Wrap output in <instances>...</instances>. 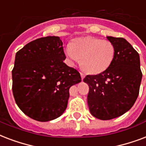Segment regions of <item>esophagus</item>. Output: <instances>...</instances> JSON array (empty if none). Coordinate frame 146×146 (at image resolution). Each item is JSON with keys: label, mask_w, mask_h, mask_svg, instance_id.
Instances as JSON below:
<instances>
[{"label": "esophagus", "mask_w": 146, "mask_h": 146, "mask_svg": "<svg viewBox=\"0 0 146 146\" xmlns=\"http://www.w3.org/2000/svg\"><path fill=\"white\" fill-rule=\"evenodd\" d=\"M80 76H81V78H82V80H83V79L85 78V76H86L85 73H82V72H80Z\"/></svg>", "instance_id": "obj_1"}]
</instances>
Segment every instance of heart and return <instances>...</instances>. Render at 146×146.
Masks as SVG:
<instances>
[{
  "mask_svg": "<svg viewBox=\"0 0 146 146\" xmlns=\"http://www.w3.org/2000/svg\"><path fill=\"white\" fill-rule=\"evenodd\" d=\"M114 54V47L111 42L91 36L76 38L66 48L70 60L73 63L81 59V66L91 74L106 70L112 64Z\"/></svg>",
  "mask_w": 146,
  "mask_h": 146,
  "instance_id": "obj_1",
  "label": "heart"
}]
</instances>
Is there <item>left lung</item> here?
<instances>
[{
    "label": "left lung",
    "instance_id": "left-lung-1",
    "mask_svg": "<svg viewBox=\"0 0 146 146\" xmlns=\"http://www.w3.org/2000/svg\"><path fill=\"white\" fill-rule=\"evenodd\" d=\"M115 50L112 64L98 75L84 78L89 85L88 105L92 115L108 120L131 108L139 92L143 73L138 52L123 38L108 36Z\"/></svg>",
    "mask_w": 146,
    "mask_h": 146
}]
</instances>
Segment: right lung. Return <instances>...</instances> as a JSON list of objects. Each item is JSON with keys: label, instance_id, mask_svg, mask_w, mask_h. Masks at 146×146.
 <instances>
[{"label": "right lung", "instance_id": "1", "mask_svg": "<svg viewBox=\"0 0 146 146\" xmlns=\"http://www.w3.org/2000/svg\"><path fill=\"white\" fill-rule=\"evenodd\" d=\"M65 59L58 36L34 40L16 54L13 94L19 109L33 120L59 117L67 107L70 88L81 82L80 73L64 64Z\"/></svg>", "mask_w": 146, "mask_h": 146}]
</instances>
